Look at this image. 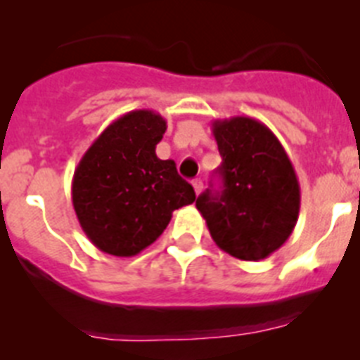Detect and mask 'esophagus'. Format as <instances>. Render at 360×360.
Returning a JSON list of instances; mask_svg holds the SVG:
<instances>
[{
    "instance_id": "34e87169",
    "label": "esophagus",
    "mask_w": 360,
    "mask_h": 360,
    "mask_svg": "<svg viewBox=\"0 0 360 360\" xmlns=\"http://www.w3.org/2000/svg\"><path fill=\"white\" fill-rule=\"evenodd\" d=\"M193 187H195L196 195H200V193H202V189H203V182L200 180V178H196V180H193Z\"/></svg>"
}]
</instances>
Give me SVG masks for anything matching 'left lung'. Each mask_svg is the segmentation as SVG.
Wrapping results in <instances>:
<instances>
[{
    "mask_svg": "<svg viewBox=\"0 0 360 360\" xmlns=\"http://www.w3.org/2000/svg\"><path fill=\"white\" fill-rule=\"evenodd\" d=\"M224 189L196 198L219 249L257 262L281 247L297 224L301 191L278 136L250 117L212 122Z\"/></svg>",
    "mask_w": 360,
    "mask_h": 360,
    "instance_id": "8db88e82",
    "label": "left lung"
}]
</instances>
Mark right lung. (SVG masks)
<instances>
[{"instance_id":"add662e5","label":"right lung","mask_w":360,"mask_h":360,"mask_svg":"<svg viewBox=\"0 0 360 360\" xmlns=\"http://www.w3.org/2000/svg\"><path fill=\"white\" fill-rule=\"evenodd\" d=\"M167 124L151 110L111 122L79 162L72 202L88 240L103 252L129 257L160 236L174 209L195 202V189L173 160L157 157Z\"/></svg>"}]
</instances>
